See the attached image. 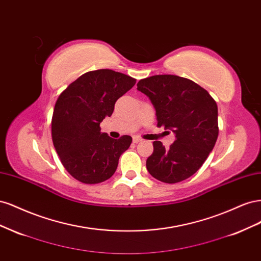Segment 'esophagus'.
Wrapping results in <instances>:
<instances>
[{
	"label": "esophagus",
	"instance_id": "esophagus-1",
	"mask_svg": "<svg viewBox=\"0 0 261 261\" xmlns=\"http://www.w3.org/2000/svg\"><path fill=\"white\" fill-rule=\"evenodd\" d=\"M140 141H141V139L139 137H137V136H135V137L133 138V143L134 144H138V143H140Z\"/></svg>",
	"mask_w": 261,
	"mask_h": 261
}]
</instances>
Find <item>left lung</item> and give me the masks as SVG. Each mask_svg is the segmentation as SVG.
<instances>
[{"mask_svg":"<svg viewBox=\"0 0 261 261\" xmlns=\"http://www.w3.org/2000/svg\"><path fill=\"white\" fill-rule=\"evenodd\" d=\"M137 90L151 101L158 126L172 130L175 141L165 149L153 141L148 172L163 183L174 184L200 169L218 138V106L207 90L187 78L155 75L141 80Z\"/></svg>","mask_w":261,"mask_h":261,"instance_id":"1","label":"left lung"}]
</instances>
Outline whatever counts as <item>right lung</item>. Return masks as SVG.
<instances>
[{"label": "right lung", "mask_w": 261, "mask_h": 261, "mask_svg": "<svg viewBox=\"0 0 261 261\" xmlns=\"http://www.w3.org/2000/svg\"><path fill=\"white\" fill-rule=\"evenodd\" d=\"M135 83L112 69H98L82 75L60 94L52 116L53 145L64 168L82 183L111 177L129 148L130 136L113 139L101 133L100 123L112 115L116 100Z\"/></svg>", "instance_id": "obj_1"}]
</instances>
